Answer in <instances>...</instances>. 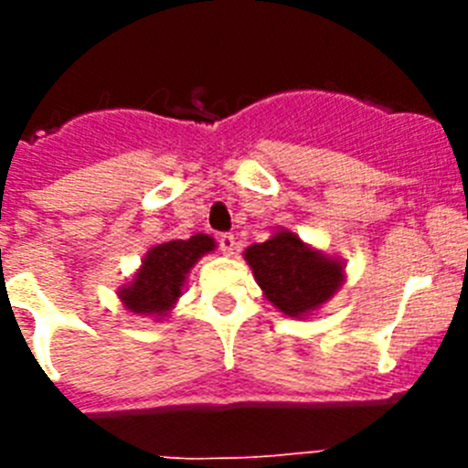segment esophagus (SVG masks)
Returning <instances> with one entry per match:
<instances>
[{
	"label": "esophagus",
	"instance_id": "1",
	"mask_svg": "<svg viewBox=\"0 0 468 468\" xmlns=\"http://www.w3.org/2000/svg\"><path fill=\"white\" fill-rule=\"evenodd\" d=\"M220 250L222 255H234V250H237V239H234V234H220Z\"/></svg>",
	"mask_w": 468,
	"mask_h": 468
}]
</instances>
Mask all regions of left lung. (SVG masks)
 <instances>
[{
    "label": "left lung",
    "instance_id": "obj_1",
    "mask_svg": "<svg viewBox=\"0 0 468 468\" xmlns=\"http://www.w3.org/2000/svg\"><path fill=\"white\" fill-rule=\"evenodd\" d=\"M262 295L288 318L316 316L346 281V262L281 227L264 243L243 250Z\"/></svg>",
    "mask_w": 468,
    "mask_h": 468
}]
</instances>
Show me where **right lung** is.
<instances>
[{
	"instance_id": "right-lung-1",
	"label": "right lung",
	"mask_w": 468,
	"mask_h": 468,
	"mask_svg": "<svg viewBox=\"0 0 468 468\" xmlns=\"http://www.w3.org/2000/svg\"><path fill=\"white\" fill-rule=\"evenodd\" d=\"M213 237L194 234L189 239L156 243L140 260L133 276L117 288V297L133 316L164 324L183 297L187 276L204 255L215 253Z\"/></svg>"
}]
</instances>
